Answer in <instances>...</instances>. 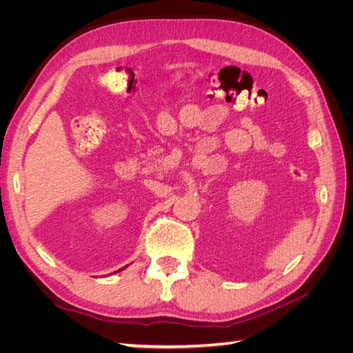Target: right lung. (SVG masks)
<instances>
[{
  "mask_svg": "<svg viewBox=\"0 0 353 353\" xmlns=\"http://www.w3.org/2000/svg\"><path fill=\"white\" fill-rule=\"evenodd\" d=\"M126 266H128V265H126ZM126 266H123V268H122V270H125V268H126ZM122 270H117L116 272H119V271H122Z\"/></svg>",
  "mask_w": 353,
  "mask_h": 353,
  "instance_id": "right-lung-1",
  "label": "right lung"
}]
</instances>
